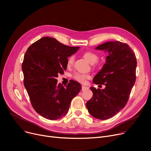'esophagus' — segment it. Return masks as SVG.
<instances>
[{"label":"esophagus","mask_w":151,"mask_h":151,"mask_svg":"<svg viewBox=\"0 0 151 151\" xmlns=\"http://www.w3.org/2000/svg\"><path fill=\"white\" fill-rule=\"evenodd\" d=\"M81 91H85L86 89H88V87H86V86H82V87H81Z\"/></svg>","instance_id":"34e87169"}]
</instances>
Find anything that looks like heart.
I'll return each instance as SVG.
<instances>
[{"label":"heart","mask_w":151,"mask_h":151,"mask_svg":"<svg viewBox=\"0 0 151 151\" xmlns=\"http://www.w3.org/2000/svg\"><path fill=\"white\" fill-rule=\"evenodd\" d=\"M83 56L84 58L88 61L89 63H90L91 64H93V63H96L99 59L98 55L93 52L91 51H86L83 54ZM74 62V57L73 56H70L68 60H67V65L68 66H71V65ZM73 78L76 81L84 83L87 79L89 78L90 76L89 75L87 74H84V73H76L73 75Z\"/></svg>","instance_id":"heart-1"}]
</instances>
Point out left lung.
Segmentation results:
<instances>
[{
    "label": "left lung",
    "instance_id": "left-lung-1",
    "mask_svg": "<svg viewBox=\"0 0 151 151\" xmlns=\"http://www.w3.org/2000/svg\"><path fill=\"white\" fill-rule=\"evenodd\" d=\"M108 52L105 63L94 76L96 84H105L104 89L91 87L93 96L86 103L93 117L105 120L124 108L136 81L137 59L130 47L119 41L108 42L96 47Z\"/></svg>",
    "mask_w": 151,
    "mask_h": 151
}]
</instances>
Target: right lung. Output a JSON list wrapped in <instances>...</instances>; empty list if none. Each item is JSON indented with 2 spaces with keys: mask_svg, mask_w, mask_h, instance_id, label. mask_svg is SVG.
Segmentation results:
<instances>
[{
  "mask_svg": "<svg viewBox=\"0 0 151 151\" xmlns=\"http://www.w3.org/2000/svg\"><path fill=\"white\" fill-rule=\"evenodd\" d=\"M79 49L45 37L32 44L26 52L22 64L24 84L35 111L47 119L64 116L71 100L81 89L77 81H70L64 88L58 84L56 79L67 69V58Z\"/></svg>",
  "mask_w": 151,
  "mask_h": 151,
  "instance_id": "add662e5",
  "label": "right lung"
}]
</instances>
